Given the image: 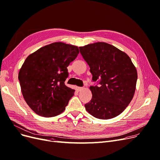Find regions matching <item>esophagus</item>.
Here are the masks:
<instances>
[{
    "mask_svg": "<svg viewBox=\"0 0 160 160\" xmlns=\"http://www.w3.org/2000/svg\"><path fill=\"white\" fill-rule=\"evenodd\" d=\"M84 89V88H81V87H77L76 88V90H77L78 92H80L82 90Z\"/></svg>",
    "mask_w": 160,
    "mask_h": 160,
    "instance_id": "esophagus-1",
    "label": "esophagus"
}]
</instances>
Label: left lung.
I'll return each instance as SVG.
<instances>
[{
  "label": "left lung",
  "instance_id": "8db88e82",
  "mask_svg": "<svg viewBox=\"0 0 160 160\" xmlns=\"http://www.w3.org/2000/svg\"><path fill=\"white\" fill-rule=\"evenodd\" d=\"M90 67L92 80L99 85L90 86L92 98L86 110L95 118L108 120L120 114L135 94L137 72L130 58L115 46L96 42L79 47Z\"/></svg>",
  "mask_w": 160,
  "mask_h": 160
}]
</instances>
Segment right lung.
<instances>
[{"label": "right lung", "instance_id": "add662e5", "mask_svg": "<svg viewBox=\"0 0 160 160\" xmlns=\"http://www.w3.org/2000/svg\"><path fill=\"white\" fill-rule=\"evenodd\" d=\"M78 53L77 46L54 42L26 58L18 79L25 101L36 114L53 117L65 110L74 93L65 84L67 67Z\"/></svg>", "mask_w": 160, "mask_h": 160}]
</instances>
